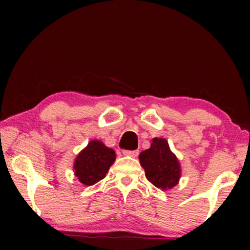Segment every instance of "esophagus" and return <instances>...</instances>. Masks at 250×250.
<instances>
[{
    "label": "esophagus",
    "mask_w": 250,
    "mask_h": 250,
    "mask_svg": "<svg viewBox=\"0 0 250 250\" xmlns=\"http://www.w3.org/2000/svg\"><path fill=\"white\" fill-rule=\"evenodd\" d=\"M125 156H128V157H133V158H135V157H138L139 155V151L138 150H124L123 151Z\"/></svg>",
    "instance_id": "obj_1"
}]
</instances>
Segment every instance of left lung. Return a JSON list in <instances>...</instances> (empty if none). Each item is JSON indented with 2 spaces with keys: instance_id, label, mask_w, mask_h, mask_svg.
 <instances>
[{
  "instance_id": "8db88e82",
  "label": "left lung",
  "mask_w": 250,
  "mask_h": 250,
  "mask_svg": "<svg viewBox=\"0 0 250 250\" xmlns=\"http://www.w3.org/2000/svg\"><path fill=\"white\" fill-rule=\"evenodd\" d=\"M140 164L149 182L162 190L172 189L179 183L181 166L179 159L170 151L165 139H152L151 146L140 153Z\"/></svg>"
}]
</instances>
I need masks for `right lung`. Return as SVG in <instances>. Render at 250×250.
I'll list each match as a JSON object with an SVG mask.
<instances>
[{
    "instance_id": "1",
    "label": "right lung",
    "mask_w": 250,
    "mask_h": 250,
    "mask_svg": "<svg viewBox=\"0 0 250 250\" xmlns=\"http://www.w3.org/2000/svg\"><path fill=\"white\" fill-rule=\"evenodd\" d=\"M115 159L114 150L105 146L99 140H92L75 159V176L84 186H93L104 179Z\"/></svg>"
}]
</instances>
